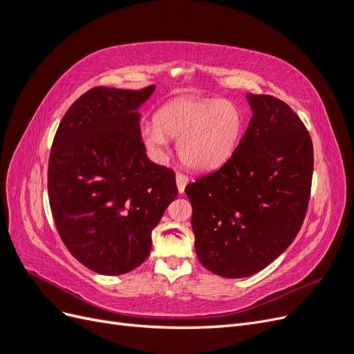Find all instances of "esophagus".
<instances>
[{
    "label": "esophagus",
    "instance_id": "esophagus-1",
    "mask_svg": "<svg viewBox=\"0 0 354 354\" xmlns=\"http://www.w3.org/2000/svg\"><path fill=\"white\" fill-rule=\"evenodd\" d=\"M176 183H177V189H178L180 194H183L186 186H187V183H189V177L185 176V174H181V173H177V176H176Z\"/></svg>",
    "mask_w": 354,
    "mask_h": 354
}]
</instances>
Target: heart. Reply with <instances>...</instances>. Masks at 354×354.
<instances>
[{
  "label": "heart",
  "mask_w": 354,
  "mask_h": 354,
  "mask_svg": "<svg viewBox=\"0 0 354 354\" xmlns=\"http://www.w3.org/2000/svg\"><path fill=\"white\" fill-rule=\"evenodd\" d=\"M243 125V113L233 102L181 95L158 109L155 122L140 128V137L155 155L164 153L168 137L178 138L181 162L195 171H214L236 151Z\"/></svg>",
  "instance_id": "heart-1"
}]
</instances>
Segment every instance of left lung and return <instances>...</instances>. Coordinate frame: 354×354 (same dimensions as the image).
Masks as SVG:
<instances>
[{"instance_id": "1", "label": "left lung", "mask_w": 354, "mask_h": 354, "mask_svg": "<svg viewBox=\"0 0 354 354\" xmlns=\"http://www.w3.org/2000/svg\"><path fill=\"white\" fill-rule=\"evenodd\" d=\"M252 118L232 158L185 192L199 261L230 279L279 257L303 226L313 176V143L289 106L246 94Z\"/></svg>"}]
</instances>
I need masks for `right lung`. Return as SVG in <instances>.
<instances>
[{
	"label": "right lung",
	"instance_id": "add662e5",
	"mask_svg": "<svg viewBox=\"0 0 354 354\" xmlns=\"http://www.w3.org/2000/svg\"><path fill=\"white\" fill-rule=\"evenodd\" d=\"M143 90L95 87L59 124L48 160V199L63 243L90 270L116 276L140 266L152 230L178 190L140 137Z\"/></svg>",
	"mask_w": 354,
	"mask_h": 354
}]
</instances>
